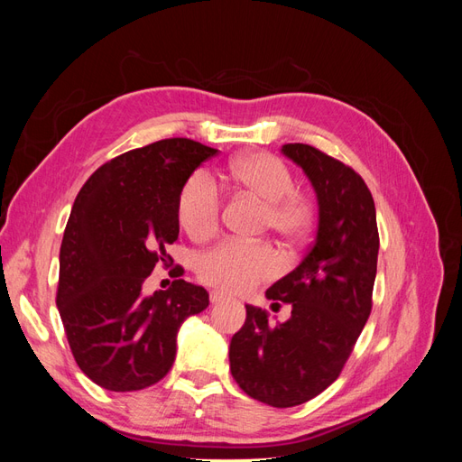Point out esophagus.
Wrapping results in <instances>:
<instances>
[{
    "mask_svg": "<svg viewBox=\"0 0 462 462\" xmlns=\"http://www.w3.org/2000/svg\"><path fill=\"white\" fill-rule=\"evenodd\" d=\"M223 300H226V297H223V292H219V291L209 292V302H212V304H219Z\"/></svg>",
    "mask_w": 462,
    "mask_h": 462,
    "instance_id": "34e87169",
    "label": "esophagus"
}]
</instances>
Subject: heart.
<instances>
[{
    "mask_svg": "<svg viewBox=\"0 0 462 462\" xmlns=\"http://www.w3.org/2000/svg\"><path fill=\"white\" fill-rule=\"evenodd\" d=\"M233 189L263 204L262 227L285 246H299L309 239L318 206L309 192L295 189V175L285 162L265 152L236 158L227 170ZM223 199L214 179L204 171L192 173L177 197L180 227L194 241H208L221 226ZM279 272V258L270 245L226 241L204 253L197 262L202 283L227 295H245L256 285L270 282Z\"/></svg>",
    "mask_w": 462,
    "mask_h": 462,
    "instance_id": "b5f03b06",
    "label": "heart"
}]
</instances>
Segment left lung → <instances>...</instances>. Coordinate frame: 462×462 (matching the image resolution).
Here are the masks:
<instances>
[{
	"label": "left lung",
	"instance_id": "obj_1",
	"mask_svg": "<svg viewBox=\"0 0 462 462\" xmlns=\"http://www.w3.org/2000/svg\"><path fill=\"white\" fill-rule=\"evenodd\" d=\"M318 197V233L309 254L265 297L289 302L291 318L272 326L246 304V321L229 346L231 374L248 397L297 407L337 380L372 312L377 270L375 206L353 167L310 144H285Z\"/></svg>",
	"mask_w": 462,
	"mask_h": 462
}]
</instances>
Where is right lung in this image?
I'll list each match as a JSON object with an SVG mask.
<instances>
[{
  "instance_id": "add662e5",
  "label": "right lung",
  "mask_w": 462,
  "mask_h": 462,
  "mask_svg": "<svg viewBox=\"0 0 462 462\" xmlns=\"http://www.w3.org/2000/svg\"><path fill=\"white\" fill-rule=\"evenodd\" d=\"M217 150L165 138L106 162L77 194L60 250L58 302L79 368L109 391H138L171 370L177 331L209 304L204 287L175 279L143 295L179 236L177 197ZM175 277L183 268L175 265Z\"/></svg>"
}]
</instances>
